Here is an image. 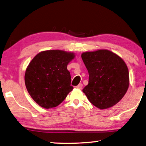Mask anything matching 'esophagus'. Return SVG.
<instances>
[{"instance_id": "1", "label": "esophagus", "mask_w": 146, "mask_h": 146, "mask_svg": "<svg viewBox=\"0 0 146 146\" xmlns=\"http://www.w3.org/2000/svg\"><path fill=\"white\" fill-rule=\"evenodd\" d=\"M82 87V83H80V84H78V85L77 86V88H78V89H81Z\"/></svg>"}]
</instances>
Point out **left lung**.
<instances>
[{"mask_svg": "<svg viewBox=\"0 0 146 146\" xmlns=\"http://www.w3.org/2000/svg\"><path fill=\"white\" fill-rule=\"evenodd\" d=\"M81 58L89 74L88 84L82 92L96 108L113 107L129 88L127 64L120 56L106 49L83 52Z\"/></svg>", "mask_w": 146, "mask_h": 146, "instance_id": "8db88e82", "label": "left lung"}]
</instances>
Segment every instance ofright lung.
Returning a JSON list of instances; mask_svg holds the SVG:
<instances>
[{"label":"right lung","instance_id":"right-lung-1","mask_svg":"<svg viewBox=\"0 0 146 146\" xmlns=\"http://www.w3.org/2000/svg\"><path fill=\"white\" fill-rule=\"evenodd\" d=\"M75 57L73 52L51 50L39 52L28 65L25 83L33 100L45 109L55 108L72 91L67 66Z\"/></svg>","mask_w":146,"mask_h":146}]
</instances>
